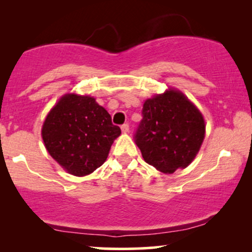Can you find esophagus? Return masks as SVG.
<instances>
[{
  "label": "esophagus",
  "instance_id": "obj_1",
  "mask_svg": "<svg viewBox=\"0 0 252 252\" xmlns=\"http://www.w3.org/2000/svg\"><path fill=\"white\" fill-rule=\"evenodd\" d=\"M122 130H123V133H128L129 132L128 124H124V125H122Z\"/></svg>",
  "mask_w": 252,
  "mask_h": 252
}]
</instances>
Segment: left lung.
<instances>
[{
    "label": "left lung",
    "mask_w": 252,
    "mask_h": 252,
    "mask_svg": "<svg viewBox=\"0 0 252 252\" xmlns=\"http://www.w3.org/2000/svg\"><path fill=\"white\" fill-rule=\"evenodd\" d=\"M134 140L146 163L171 174L194 160L205 135L199 110L182 94L170 89L147 99Z\"/></svg>",
    "instance_id": "8db88e82"
}]
</instances>
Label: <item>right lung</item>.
I'll return each mask as SVG.
<instances>
[{
	"instance_id": "obj_1",
	"label": "right lung",
	"mask_w": 252,
	"mask_h": 252,
	"mask_svg": "<svg viewBox=\"0 0 252 252\" xmlns=\"http://www.w3.org/2000/svg\"><path fill=\"white\" fill-rule=\"evenodd\" d=\"M122 133L94 97L67 94L48 113L42 139L50 156L68 173L91 174L108 158Z\"/></svg>"
}]
</instances>
